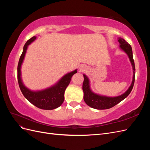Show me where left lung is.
Listing matches in <instances>:
<instances>
[{
  "mask_svg": "<svg viewBox=\"0 0 150 150\" xmlns=\"http://www.w3.org/2000/svg\"><path fill=\"white\" fill-rule=\"evenodd\" d=\"M118 42H120V47L127 54V55L129 57L131 65H132L133 69L132 83L129 86V89L124 94L120 95V96L116 97L101 96V95L95 94L92 91L91 89H90L89 80L88 78L85 74H83L84 82L83 84V90L84 92V100L89 106L96 109V110H106V109H110L115 106L128 96L133 88L135 80V66L133 57L132 48H131L130 45L123 39L119 38Z\"/></svg>",
  "mask_w": 150,
  "mask_h": 150,
  "instance_id": "1",
  "label": "left lung"
}]
</instances>
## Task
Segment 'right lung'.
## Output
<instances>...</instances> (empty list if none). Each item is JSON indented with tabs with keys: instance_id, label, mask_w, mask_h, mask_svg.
Here are the masks:
<instances>
[{
	"instance_id": "add662e5",
	"label": "right lung",
	"mask_w": 150,
	"mask_h": 150,
	"mask_svg": "<svg viewBox=\"0 0 150 150\" xmlns=\"http://www.w3.org/2000/svg\"><path fill=\"white\" fill-rule=\"evenodd\" d=\"M36 39L34 36L25 44L23 51L20 57L17 66V79L22 93L28 100L40 109L46 110H52L59 107L64 99V92L67 86L70 83L72 76L76 73L77 69L64 75L58 82L51 87L38 91H33L27 88L24 85L21 79V68L24 61L28 46Z\"/></svg>"
}]
</instances>
